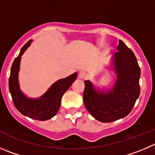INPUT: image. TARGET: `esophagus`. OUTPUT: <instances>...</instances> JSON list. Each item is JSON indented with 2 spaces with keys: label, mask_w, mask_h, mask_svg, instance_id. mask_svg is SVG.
I'll use <instances>...</instances> for the list:
<instances>
[{
  "label": "esophagus",
  "mask_w": 155,
  "mask_h": 155,
  "mask_svg": "<svg viewBox=\"0 0 155 155\" xmlns=\"http://www.w3.org/2000/svg\"><path fill=\"white\" fill-rule=\"evenodd\" d=\"M86 77V73L84 71H81L80 73H79V78L80 79H84Z\"/></svg>",
  "instance_id": "34e87169"
}]
</instances>
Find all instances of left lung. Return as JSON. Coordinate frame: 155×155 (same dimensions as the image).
<instances>
[{
    "label": "left lung",
    "instance_id": "8db88e82",
    "mask_svg": "<svg viewBox=\"0 0 155 155\" xmlns=\"http://www.w3.org/2000/svg\"><path fill=\"white\" fill-rule=\"evenodd\" d=\"M117 50L112 57L117 80L112 89L107 92L97 90L90 81L84 82L85 106L101 122H112L127 116L140 94L141 69L136 57L121 40Z\"/></svg>",
    "mask_w": 155,
    "mask_h": 155
}]
</instances>
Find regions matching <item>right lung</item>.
Here are the masks:
<instances>
[{
	"mask_svg": "<svg viewBox=\"0 0 155 155\" xmlns=\"http://www.w3.org/2000/svg\"><path fill=\"white\" fill-rule=\"evenodd\" d=\"M32 41V40H29L21 48L20 54L13 63L9 78V90L16 108L21 114L33 119L46 121L56 115L60 109L63 94L76 80L77 73H75L68 77L56 81L41 97L30 99L26 96L20 89L18 73L21 56L30 47Z\"/></svg>",
	"mask_w": 155,
	"mask_h": 155,
	"instance_id": "1",
	"label": "right lung"
}]
</instances>
